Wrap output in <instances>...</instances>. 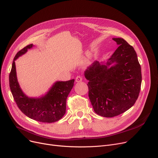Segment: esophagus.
Listing matches in <instances>:
<instances>
[{"mask_svg": "<svg viewBox=\"0 0 158 158\" xmlns=\"http://www.w3.org/2000/svg\"><path fill=\"white\" fill-rule=\"evenodd\" d=\"M83 77L81 76V75H78V76L76 77V78H75V81L77 82V83H79V82H81L83 81Z\"/></svg>", "mask_w": 158, "mask_h": 158, "instance_id": "1", "label": "esophagus"}]
</instances>
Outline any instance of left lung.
Returning a JSON list of instances; mask_svg holds the SVG:
<instances>
[{"label": "left lung", "instance_id": "left-lung-1", "mask_svg": "<svg viewBox=\"0 0 158 158\" xmlns=\"http://www.w3.org/2000/svg\"><path fill=\"white\" fill-rule=\"evenodd\" d=\"M112 39L119 47L107 62L95 61L85 72L94 110L105 118L124 113L135 104L142 81L141 66L134 48L122 38Z\"/></svg>", "mask_w": 158, "mask_h": 158}]
</instances>
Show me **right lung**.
<instances>
[{
  "label": "right lung",
  "instance_id": "add662e5",
  "mask_svg": "<svg viewBox=\"0 0 158 158\" xmlns=\"http://www.w3.org/2000/svg\"><path fill=\"white\" fill-rule=\"evenodd\" d=\"M33 46L32 44L26 46L15 56L9 76L10 90L17 106L24 114L39 122L53 123L60 119L65 114L66 99L75 80L56 82L45 95L39 98L26 96L17 81L15 60Z\"/></svg>",
  "mask_w": 158,
  "mask_h": 158
}]
</instances>
